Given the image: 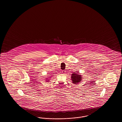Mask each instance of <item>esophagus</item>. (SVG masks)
Here are the masks:
<instances>
[{
  "mask_svg": "<svg viewBox=\"0 0 122 122\" xmlns=\"http://www.w3.org/2000/svg\"><path fill=\"white\" fill-rule=\"evenodd\" d=\"M62 73H63V74H65L66 72H65V70H62Z\"/></svg>",
  "mask_w": 122,
  "mask_h": 122,
  "instance_id": "obj_1",
  "label": "esophagus"
}]
</instances>
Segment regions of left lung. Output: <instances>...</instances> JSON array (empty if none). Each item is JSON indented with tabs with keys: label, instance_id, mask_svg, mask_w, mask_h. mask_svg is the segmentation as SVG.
Returning a JSON list of instances; mask_svg holds the SVG:
<instances>
[{
	"label": "left lung",
	"instance_id": "obj_1",
	"mask_svg": "<svg viewBox=\"0 0 122 122\" xmlns=\"http://www.w3.org/2000/svg\"><path fill=\"white\" fill-rule=\"evenodd\" d=\"M71 77L73 83L75 84H78V83L80 82L82 78L81 75H80V74L78 73H73Z\"/></svg>",
	"mask_w": 122,
	"mask_h": 122
}]
</instances>
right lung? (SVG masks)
Returning a JSON list of instances; mask_svg holds the SVG:
<instances>
[{
  "label": "right lung",
  "instance_id": "1",
  "mask_svg": "<svg viewBox=\"0 0 122 122\" xmlns=\"http://www.w3.org/2000/svg\"><path fill=\"white\" fill-rule=\"evenodd\" d=\"M48 80H47V81H48Z\"/></svg>",
  "mask_w": 122,
  "mask_h": 122
}]
</instances>
